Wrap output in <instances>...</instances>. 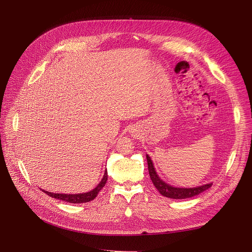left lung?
<instances>
[{
	"instance_id": "left-lung-1",
	"label": "left lung",
	"mask_w": 252,
	"mask_h": 252,
	"mask_svg": "<svg viewBox=\"0 0 252 252\" xmlns=\"http://www.w3.org/2000/svg\"><path fill=\"white\" fill-rule=\"evenodd\" d=\"M146 158L148 163V171H149V175L152 183H154L155 187L158 190V192L166 197H170V199H175V200L187 199V197H192L194 195L200 194L201 192L205 191V190L210 188L212 185L211 183H209V184L194 187V188H179V187L170 186L158 178V175L156 172L154 164H152V161L149 158V156H146Z\"/></svg>"
}]
</instances>
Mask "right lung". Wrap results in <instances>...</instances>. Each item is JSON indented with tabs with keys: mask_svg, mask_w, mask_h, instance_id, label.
I'll return each mask as SVG.
<instances>
[{
	"mask_svg": "<svg viewBox=\"0 0 252 252\" xmlns=\"http://www.w3.org/2000/svg\"><path fill=\"white\" fill-rule=\"evenodd\" d=\"M107 169L105 170L104 177L102 179V181L100 182V184H97V186L91 190V191L85 192V193H79V194H64V193H53V192H49V191H45V190H42L43 192H45L46 194H48L51 197H55V199L61 200V201H65L68 203H73V204H81V203H87L93 201L94 199H95L97 193L101 191V189L105 186L106 182H107Z\"/></svg>",
	"mask_w": 252,
	"mask_h": 252,
	"instance_id": "add662e5",
	"label": "right lung"
}]
</instances>
